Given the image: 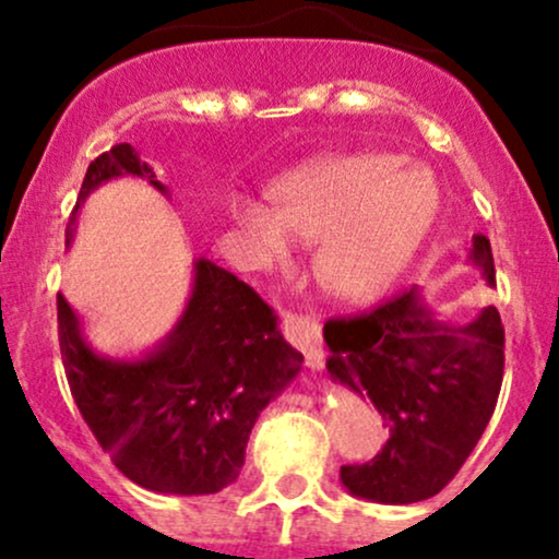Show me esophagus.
Returning <instances> with one entry per match:
<instances>
[{
  "instance_id": "obj_1",
  "label": "esophagus",
  "mask_w": 559,
  "mask_h": 559,
  "mask_svg": "<svg viewBox=\"0 0 559 559\" xmlns=\"http://www.w3.org/2000/svg\"><path fill=\"white\" fill-rule=\"evenodd\" d=\"M284 336L305 355L312 370L323 368V338H320V323L305 316L284 312Z\"/></svg>"
}]
</instances>
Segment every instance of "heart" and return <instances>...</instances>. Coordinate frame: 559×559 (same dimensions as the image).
<instances>
[{
  "mask_svg": "<svg viewBox=\"0 0 559 559\" xmlns=\"http://www.w3.org/2000/svg\"><path fill=\"white\" fill-rule=\"evenodd\" d=\"M278 210L243 202L236 228L260 265L292 258L295 239L318 241V273L342 299H373L396 281L439 213L426 168L394 155L331 157L275 186Z\"/></svg>",
  "mask_w": 559,
  "mask_h": 559,
  "instance_id": "obj_1",
  "label": "heart"
}]
</instances>
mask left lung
Returning <instances> with one entry per match:
<instances>
[{"label": "left lung", "mask_w": 559, "mask_h": 559, "mask_svg": "<svg viewBox=\"0 0 559 559\" xmlns=\"http://www.w3.org/2000/svg\"><path fill=\"white\" fill-rule=\"evenodd\" d=\"M493 286V258L476 234L467 252ZM329 373L368 396L389 426V441L370 463L344 465L352 497L413 504L457 476L497 407L504 373V329L497 307L471 323L436 318L418 286L360 318L329 320Z\"/></svg>", "instance_id": "left-lung-1"}]
</instances>
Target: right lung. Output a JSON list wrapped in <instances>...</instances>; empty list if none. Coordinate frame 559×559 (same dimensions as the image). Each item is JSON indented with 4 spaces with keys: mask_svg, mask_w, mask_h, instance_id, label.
Segmentation results:
<instances>
[{
    "mask_svg": "<svg viewBox=\"0 0 559 559\" xmlns=\"http://www.w3.org/2000/svg\"><path fill=\"white\" fill-rule=\"evenodd\" d=\"M123 176L168 194L131 144L112 146L88 165L66 228L68 249L86 197ZM57 325L70 391L96 441L133 484L178 497L215 493L239 478L254 420L305 360L260 294L204 258L194 260L181 318L144 355H99L62 294Z\"/></svg>",
    "mask_w": 559,
    "mask_h": 559,
    "instance_id": "right-lung-1",
    "label": "right lung"
}]
</instances>
